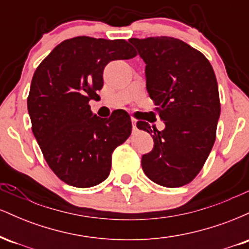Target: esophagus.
<instances>
[{
  "instance_id": "34e87169",
  "label": "esophagus",
  "mask_w": 249,
  "mask_h": 249,
  "mask_svg": "<svg viewBox=\"0 0 249 249\" xmlns=\"http://www.w3.org/2000/svg\"><path fill=\"white\" fill-rule=\"evenodd\" d=\"M131 122H132V128H133V131H136V130H137V122H136V119L132 118V119H131Z\"/></svg>"
}]
</instances>
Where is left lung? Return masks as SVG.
<instances>
[{
    "mask_svg": "<svg viewBox=\"0 0 249 249\" xmlns=\"http://www.w3.org/2000/svg\"><path fill=\"white\" fill-rule=\"evenodd\" d=\"M146 64V89L165 128L151 130L154 146L144 154V173L156 184L180 187L198 176L212 150L220 117L215 73L208 59L173 37L128 39Z\"/></svg>",
    "mask_w": 249,
    "mask_h": 249,
    "instance_id": "obj_1",
    "label": "left lung"
}]
</instances>
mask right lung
<instances>
[{
    "instance_id": "obj_1",
    "label": "right lung",
    "mask_w": 249,
    "mask_h": 249,
    "mask_svg": "<svg viewBox=\"0 0 249 249\" xmlns=\"http://www.w3.org/2000/svg\"><path fill=\"white\" fill-rule=\"evenodd\" d=\"M136 55L125 39L78 36L59 43L37 67L28 96L31 128L65 184L92 187L110 174L112 152L130 137L132 123L124 110L108 118L93 115L89 102L103 88L108 62Z\"/></svg>"
}]
</instances>
